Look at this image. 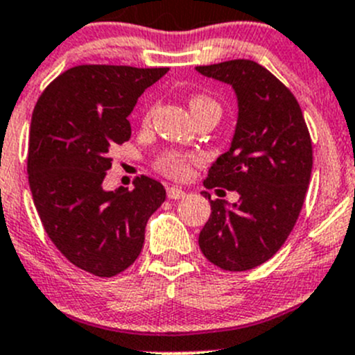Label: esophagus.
<instances>
[{
  "instance_id": "esophagus-1",
  "label": "esophagus",
  "mask_w": 355,
  "mask_h": 355,
  "mask_svg": "<svg viewBox=\"0 0 355 355\" xmlns=\"http://www.w3.org/2000/svg\"><path fill=\"white\" fill-rule=\"evenodd\" d=\"M166 194L170 200H182V198H185V191H182L178 187H168Z\"/></svg>"
}]
</instances>
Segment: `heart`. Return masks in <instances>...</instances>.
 I'll use <instances>...</instances> for the list:
<instances>
[{"instance_id":"1","label":"heart","mask_w":355,"mask_h":355,"mask_svg":"<svg viewBox=\"0 0 355 355\" xmlns=\"http://www.w3.org/2000/svg\"><path fill=\"white\" fill-rule=\"evenodd\" d=\"M189 107L193 110V114H200L201 110H207V108H215V110H220L217 103L214 99L207 98V96H193L189 99ZM152 114H154V108H148L145 112L144 122L147 124L150 121ZM198 161V155L193 152H182V150H164L157 155L155 159V170L159 173L166 175V177L173 178V180H184L191 173V166Z\"/></svg>"}]
</instances>
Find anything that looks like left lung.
I'll return each instance as SVG.
<instances>
[{
	"mask_svg": "<svg viewBox=\"0 0 355 355\" xmlns=\"http://www.w3.org/2000/svg\"><path fill=\"white\" fill-rule=\"evenodd\" d=\"M196 69L231 84L238 96L233 144L203 184L240 194L226 207L205 193L211 214L198 241L215 266L252 270L271 259L296 226L312 175V138L297 99L264 66L233 59Z\"/></svg>",
	"mask_w": 355,
	"mask_h": 355,
	"instance_id": "left-lung-1",
	"label": "left lung"
}]
</instances>
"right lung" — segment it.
<instances>
[{
	"mask_svg": "<svg viewBox=\"0 0 355 355\" xmlns=\"http://www.w3.org/2000/svg\"><path fill=\"white\" fill-rule=\"evenodd\" d=\"M168 68L82 64L62 71L33 110L28 178L43 230L71 264L115 277L140 256L148 217L166 200L145 175L132 191H103L110 152L131 138V114Z\"/></svg>",
	"mask_w": 355,
	"mask_h": 355,
	"instance_id": "add662e5",
	"label": "right lung"
}]
</instances>
